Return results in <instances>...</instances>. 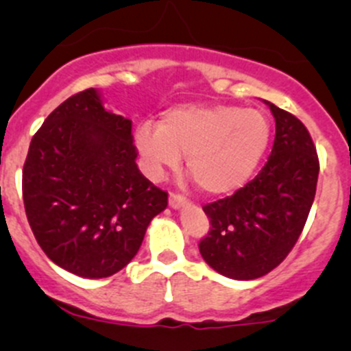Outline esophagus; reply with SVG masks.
Listing matches in <instances>:
<instances>
[{"label": "esophagus", "instance_id": "obj_1", "mask_svg": "<svg viewBox=\"0 0 351 351\" xmlns=\"http://www.w3.org/2000/svg\"><path fill=\"white\" fill-rule=\"evenodd\" d=\"M189 204V198L180 193H169V207L171 208H182Z\"/></svg>", "mask_w": 351, "mask_h": 351}]
</instances>
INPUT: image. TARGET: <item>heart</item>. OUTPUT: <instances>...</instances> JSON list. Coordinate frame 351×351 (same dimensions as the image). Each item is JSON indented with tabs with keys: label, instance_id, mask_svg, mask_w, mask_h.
<instances>
[{
	"label": "heart",
	"instance_id": "1",
	"mask_svg": "<svg viewBox=\"0 0 351 351\" xmlns=\"http://www.w3.org/2000/svg\"><path fill=\"white\" fill-rule=\"evenodd\" d=\"M270 137L263 112L226 104L173 107L162 112L159 123L141 122L134 134L151 176L176 168L186 154L190 176L208 195L243 186L256 171Z\"/></svg>",
	"mask_w": 351,
	"mask_h": 351
}]
</instances>
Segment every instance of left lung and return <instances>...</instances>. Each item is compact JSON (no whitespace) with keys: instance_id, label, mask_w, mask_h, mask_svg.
Here are the masks:
<instances>
[{"instance_id":"8db88e82","label":"left lung","mask_w":351,"mask_h":351,"mask_svg":"<svg viewBox=\"0 0 351 351\" xmlns=\"http://www.w3.org/2000/svg\"><path fill=\"white\" fill-rule=\"evenodd\" d=\"M267 105L275 117L268 161L234 195L204 205L210 231L198 250L208 267L234 280L263 277L285 260L316 195L319 159L309 130L292 113Z\"/></svg>"}]
</instances>
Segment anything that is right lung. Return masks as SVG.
I'll return each mask as SVG.
<instances>
[{"label":"right lung","mask_w":351,"mask_h":351,"mask_svg":"<svg viewBox=\"0 0 351 351\" xmlns=\"http://www.w3.org/2000/svg\"><path fill=\"white\" fill-rule=\"evenodd\" d=\"M132 120L95 88L62 101L32 137L22 173L28 224L44 253L77 277L105 278L137 254L168 205L136 165Z\"/></svg>","instance_id":"obj_1"}]
</instances>
